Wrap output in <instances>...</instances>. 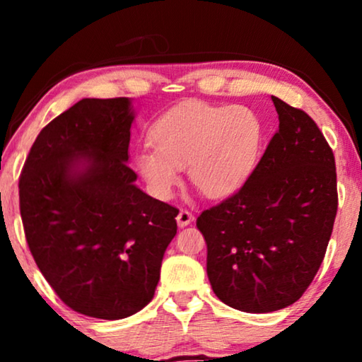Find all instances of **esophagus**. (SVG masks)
Wrapping results in <instances>:
<instances>
[{
    "label": "esophagus",
    "mask_w": 362,
    "mask_h": 362,
    "mask_svg": "<svg viewBox=\"0 0 362 362\" xmlns=\"http://www.w3.org/2000/svg\"><path fill=\"white\" fill-rule=\"evenodd\" d=\"M176 221H177V226H180V227H186V226H189L192 221H194V216H192L189 211L181 209L180 214H177V217H176Z\"/></svg>",
    "instance_id": "esophagus-1"
}]
</instances>
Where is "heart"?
I'll return each mask as SVG.
<instances>
[{
	"mask_svg": "<svg viewBox=\"0 0 362 362\" xmlns=\"http://www.w3.org/2000/svg\"><path fill=\"white\" fill-rule=\"evenodd\" d=\"M264 127L249 107L189 102L158 118L150 144L135 153V166L158 199H170L187 168L189 181L209 199L235 194L259 158Z\"/></svg>",
	"mask_w": 362,
	"mask_h": 362,
	"instance_id": "obj_1",
	"label": "heart"
}]
</instances>
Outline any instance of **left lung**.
<instances>
[{"label":"left lung","instance_id":"1","mask_svg":"<svg viewBox=\"0 0 362 362\" xmlns=\"http://www.w3.org/2000/svg\"><path fill=\"white\" fill-rule=\"evenodd\" d=\"M279 132L239 192L197 217L217 298L270 313L305 293L328 247L336 168L323 133L303 110L272 95Z\"/></svg>","mask_w":362,"mask_h":362}]
</instances>
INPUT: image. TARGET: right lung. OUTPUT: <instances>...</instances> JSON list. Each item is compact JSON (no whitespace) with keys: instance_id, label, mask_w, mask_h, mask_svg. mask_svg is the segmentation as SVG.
Segmentation results:
<instances>
[{"instance_id":"1","label":"right lung","mask_w":362,"mask_h":362,"mask_svg":"<svg viewBox=\"0 0 362 362\" xmlns=\"http://www.w3.org/2000/svg\"><path fill=\"white\" fill-rule=\"evenodd\" d=\"M132 98H82L44 127L19 180L29 250L74 311L135 315L155 295L176 207L135 185Z\"/></svg>"}]
</instances>
